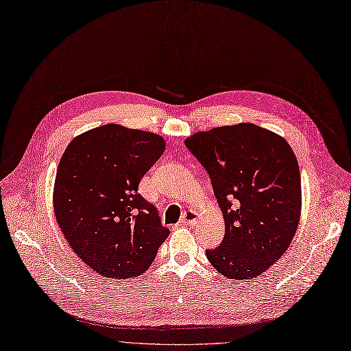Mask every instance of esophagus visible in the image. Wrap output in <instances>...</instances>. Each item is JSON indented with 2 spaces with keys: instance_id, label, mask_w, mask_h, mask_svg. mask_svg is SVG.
<instances>
[{
  "instance_id": "esophagus-1",
  "label": "esophagus",
  "mask_w": 351,
  "mask_h": 351,
  "mask_svg": "<svg viewBox=\"0 0 351 351\" xmlns=\"http://www.w3.org/2000/svg\"><path fill=\"white\" fill-rule=\"evenodd\" d=\"M197 219H199V213H197L196 210H186L184 213V217H182V219H180V225L193 226L197 222Z\"/></svg>"
}]
</instances>
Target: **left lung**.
Returning a JSON list of instances; mask_svg holds the SVG:
<instances>
[{
  "label": "left lung",
  "instance_id": "obj_1",
  "mask_svg": "<svg viewBox=\"0 0 351 351\" xmlns=\"http://www.w3.org/2000/svg\"><path fill=\"white\" fill-rule=\"evenodd\" d=\"M208 172L225 235L208 261L230 280L264 274L291 243L301 217V178L280 134L252 123L197 132L185 141Z\"/></svg>",
  "mask_w": 351,
  "mask_h": 351
}]
</instances>
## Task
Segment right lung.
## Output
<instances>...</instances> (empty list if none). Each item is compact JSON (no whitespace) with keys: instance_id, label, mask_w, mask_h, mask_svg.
Listing matches in <instances>:
<instances>
[{"instance_id":"right-lung-1","label":"right lung","mask_w":351,"mask_h":351,"mask_svg":"<svg viewBox=\"0 0 351 351\" xmlns=\"http://www.w3.org/2000/svg\"><path fill=\"white\" fill-rule=\"evenodd\" d=\"M165 147L156 133L110 123L79 134L60 159L57 223L74 254L101 277L142 276L169 235L138 192Z\"/></svg>"}]
</instances>
